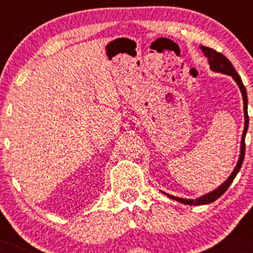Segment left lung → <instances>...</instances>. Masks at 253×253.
I'll list each match as a JSON object with an SVG mask.
<instances>
[{
    "label": "left lung",
    "mask_w": 253,
    "mask_h": 253,
    "mask_svg": "<svg viewBox=\"0 0 253 253\" xmlns=\"http://www.w3.org/2000/svg\"><path fill=\"white\" fill-rule=\"evenodd\" d=\"M202 50L204 53L205 57L208 58V62H209V66L211 68V71L214 72H219V73H224V75L232 76L234 78V81L237 82L238 87H240L241 92H242V97H243V111H245V129H243V134H242V140H241V154H240V160H238V163H237L236 169H233L232 172V175L227 178V181H224L218 189H215L211 193L207 194V195L202 196V198L198 199H182V198H177V196H172V195H166L169 198L173 199L176 202H180L182 204H187V205H204V204H209V203L215 202L216 199L220 198L223 194L227 191V189L229 187V185L233 182L234 177L237 176V173L240 172L241 167H242L243 163V158H245V151H246V143H245V138H246V133H247V129H249V114H247V92H246V87L243 86V82L241 80L240 75L236 72V69L234 67L232 66V63L229 62L225 55H223L222 53H219V51L214 50L211 48H208V46H202Z\"/></svg>",
    "instance_id": "left-lung-1"
}]
</instances>
